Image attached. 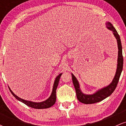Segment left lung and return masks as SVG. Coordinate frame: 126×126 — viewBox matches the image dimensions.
Returning a JSON list of instances; mask_svg holds the SVG:
<instances>
[{"mask_svg":"<svg viewBox=\"0 0 126 126\" xmlns=\"http://www.w3.org/2000/svg\"><path fill=\"white\" fill-rule=\"evenodd\" d=\"M106 27L108 30H110L113 33V35L115 38H116L117 41L118 46V59H117V70L115 72V75L112 79V82L110 83L108 86L98 89L95 93L92 94H86L82 92L80 88L79 83L78 79L74 76L73 73H72V81H73V85H74L75 90H76V96L78 99L82 103L85 104H91L96 103V102H100L104 100L106 98L112 94L115 89L117 87V85L119 80V78L123 70V57L122 53V46H121V40L120 36L116 30L113 27L111 22H106L105 23Z\"/></svg>","mask_w":126,"mask_h":126,"instance_id":"1","label":"left lung"}]
</instances>
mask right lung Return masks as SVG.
Returning a JSON list of instances; mask_svg holds the SVG:
<instances>
[{
    "label": "right lung",
    "instance_id": "obj_1",
    "mask_svg": "<svg viewBox=\"0 0 126 126\" xmlns=\"http://www.w3.org/2000/svg\"><path fill=\"white\" fill-rule=\"evenodd\" d=\"M62 73H60L57 77L55 79L54 84H53V90H52V92L50 95V97L48 99H47L46 100L44 101H42V102H33V101H28V100H25L24 99H22V98L18 97L17 95H16L14 92H12V91L11 90V88L9 87L10 91L12 93V94L14 95V96L16 99H18V101H21V102H23L24 104H25V105H28L30 107L35 108V109H44V108H48L51 107V106H53L55 102L56 101V89H57V86H58L59 80H60V76H62Z\"/></svg>",
    "mask_w": 126,
    "mask_h": 126
}]
</instances>
